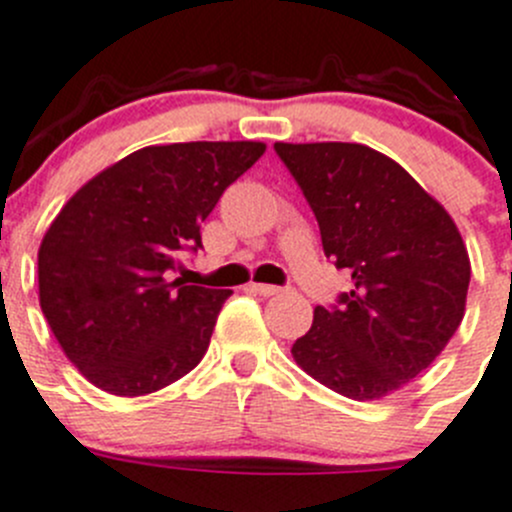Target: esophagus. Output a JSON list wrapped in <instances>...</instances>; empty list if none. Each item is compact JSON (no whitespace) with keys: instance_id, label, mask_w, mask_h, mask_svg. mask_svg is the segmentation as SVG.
I'll list each match as a JSON object with an SVG mask.
<instances>
[{"instance_id":"1","label":"esophagus","mask_w":512,"mask_h":512,"mask_svg":"<svg viewBox=\"0 0 512 512\" xmlns=\"http://www.w3.org/2000/svg\"><path fill=\"white\" fill-rule=\"evenodd\" d=\"M251 292L259 294V297H274V294L281 292V287H274V284H251Z\"/></svg>"}]
</instances>
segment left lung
<instances>
[{"label":"left lung","instance_id":"1","mask_svg":"<svg viewBox=\"0 0 512 512\" xmlns=\"http://www.w3.org/2000/svg\"><path fill=\"white\" fill-rule=\"evenodd\" d=\"M312 208L322 248L353 289L314 309L292 345L299 368L355 401H375L434 363L457 332L470 256L457 225L386 154L365 144H274Z\"/></svg>","mask_w":512,"mask_h":512}]
</instances>
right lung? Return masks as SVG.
Listing matches in <instances>:
<instances>
[{
	"label": "right lung",
	"mask_w": 512,
	"mask_h": 512,
	"mask_svg": "<svg viewBox=\"0 0 512 512\" xmlns=\"http://www.w3.org/2000/svg\"><path fill=\"white\" fill-rule=\"evenodd\" d=\"M261 142L144 147L65 203L37 253L40 307L70 363L114 396L170 386L203 360L228 289L170 279Z\"/></svg>",
	"instance_id": "1"
}]
</instances>
